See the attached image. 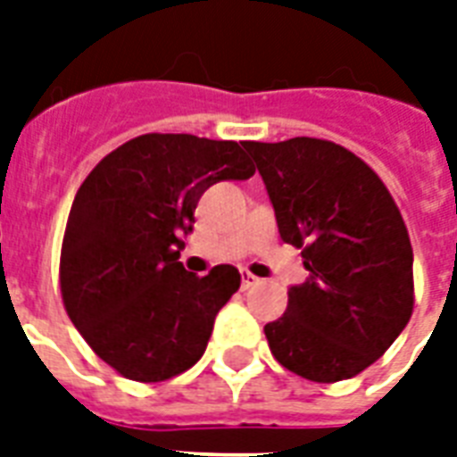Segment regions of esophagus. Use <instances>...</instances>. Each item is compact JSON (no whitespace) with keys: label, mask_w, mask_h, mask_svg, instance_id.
<instances>
[{"label":"esophagus","mask_w":457,"mask_h":457,"mask_svg":"<svg viewBox=\"0 0 457 457\" xmlns=\"http://www.w3.org/2000/svg\"><path fill=\"white\" fill-rule=\"evenodd\" d=\"M253 285H258V278H253L249 270H242V289H251Z\"/></svg>","instance_id":"34e87169"}]
</instances>
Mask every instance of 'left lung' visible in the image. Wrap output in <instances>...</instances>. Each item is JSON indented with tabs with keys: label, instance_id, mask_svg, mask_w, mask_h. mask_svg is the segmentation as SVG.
I'll return each mask as SVG.
<instances>
[{
	"label": "left lung",
	"instance_id": "1",
	"mask_svg": "<svg viewBox=\"0 0 457 457\" xmlns=\"http://www.w3.org/2000/svg\"><path fill=\"white\" fill-rule=\"evenodd\" d=\"M275 208L279 237L308 279L265 325L282 368L311 382L355 377L384 355L412 315V246L396 201L372 168L315 137L244 142Z\"/></svg>",
	"mask_w": 457,
	"mask_h": 457
}]
</instances>
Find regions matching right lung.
Segmentation results:
<instances>
[{"label": "right lung", "instance_id": "obj_1", "mask_svg": "<svg viewBox=\"0 0 457 457\" xmlns=\"http://www.w3.org/2000/svg\"><path fill=\"white\" fill-rule=\"evenodd\" d=\"M256 172L237 142L142 135L104 156L75 194L61 246V296L104 362L163 382L199 361L215 315L242 285L235 265L196 278L179 263L201 194Z\"/></svg>", "mask_w": 457, "mask_h": 457}]
</instances>
